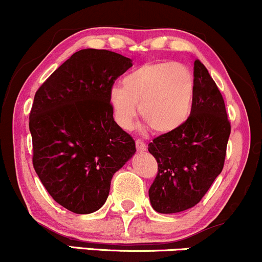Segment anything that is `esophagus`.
<instances>
[{"label": "esophagus", "instance_id": "obj_1", "mask_svg": "<svg viewBox=\"0 0 262 262\" xmlns=\"http://www.w3.org/2000/svg\"><path fill=\"white\" fill-rule=\"evenodd\" d=\"M135 143H136V148H137V151H142V152H143V151H146V149H147L146 143L143 142L142 140L137 139V140H136V142H135Z\"/></svg>", "mask_w": 262, "mask_h": 262}]
</instances>
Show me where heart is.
<instances>
[{"label":"heart","mask_w":262,"mask_h":262,"mask_svg":"<svg viewBox=\"0 0 262 262\" xmlns=\"http://www.w3.org/2000/svg\"><path fill=\"white\" fill-rule=\"evenodd\" d=\"M113 86L108 101L116 122L130 128L137 114L157 134L178 130L192 114L194 76L187 67L174 61H147Z\"/></svg>","instance_id":"b5f03b06"}]
</instances>
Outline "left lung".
<instances>
[{
    "mask_svg": "<svg viewBox=\"0 0 262 262\" xmlns=\"http://www.w3.org/2000/svg\"><path fill=\"white\" fill-rule=\"evenodd\" d=\"M194 83L189 119L148 145L158 164L148 195L158 213H179L194 207L224 167L230 121L222 93L199 59L194 61Z\"/></svg>",
    "mask_w": 262,
    "mask_h": 262,
    "instance_id": "obj_1",
    "label": "left lung"
}]
</instances>
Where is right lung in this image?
<instances>
[{"label":"right lung","instance_id":"1","mask_svg":"<svg viewBox=\"0 0 262 262\" xmlns=\"http://www.w3.org/2000/svg\"><path fill=\"white\" fill-rule=\"evenodd\" d=\"M132 60L105 49L74 53L40 85L29 113L32 162L58 204L76 214L106 202L111 178L136 152L114 120L108 93Z\"/></svg>","mask_w":262,"mask_h":262}]
</instances>
